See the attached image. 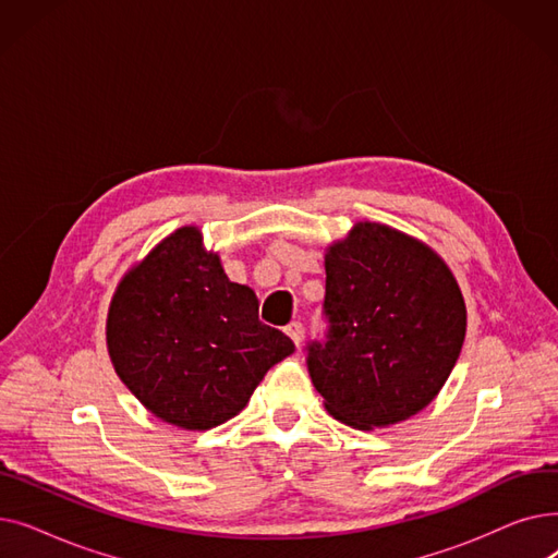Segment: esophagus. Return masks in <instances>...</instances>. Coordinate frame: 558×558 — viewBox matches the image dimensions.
Returning a JSON list of instances; mask_svg holds the SVG:
<instances>
[{
	"label": "esophagus",
	"mask_w": 558,
	"mask_h": 558,
	"mask_svg": "<svg viewBox=\"0 0 558 558\" xmlns=\"http://www.w3.org/2000/svg\"><path fill=\"white\" fill-rule=\"evenodd\" d=\"M284 332L291 337V341H294L296 345L303 343V337H305V328L301 320H291V324L284 328Z\"/></svg>",
	"instance_id": "esophagus-1"
}]
</instances>
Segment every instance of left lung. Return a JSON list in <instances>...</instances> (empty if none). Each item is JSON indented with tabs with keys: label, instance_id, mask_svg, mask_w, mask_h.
Segmentation results:
<instances>
[{
	"label": "left lung",
	"instance_id": "obj_1",
	"mask_svg": "<svg viewBox=\"0 0 558 558\" xmlns=\"http://www.w3.org/2000/svg\"><path fill=\"white\" fill-rule=\"evenodd\" d=\"M328 330L305 360L328 412L360 429L421 412L461 353L465 305L446 262L379 223H357L326 253Z\"/></svg>",
	"mask_w": 558,
	"mask_h": 558
}]
</instances>
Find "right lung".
<instances>
[{
	"label": "right lung",
	"mask_w": 558,
	"mask_h": 558,
	"mask_svg": "<svg viewBox=\"0 0 558 558\" xmlns=\"http://www.w3.org/2000/svg\"><path fill=\"white\" fill-rule=\"evenodd\" d=\"M192 226L175 230L120 282L108 312L117 375L158 418L210 429L238 416L294 341L257 318Z\"/></svg>",
	"instance_id": "1"
}]
</instances>
